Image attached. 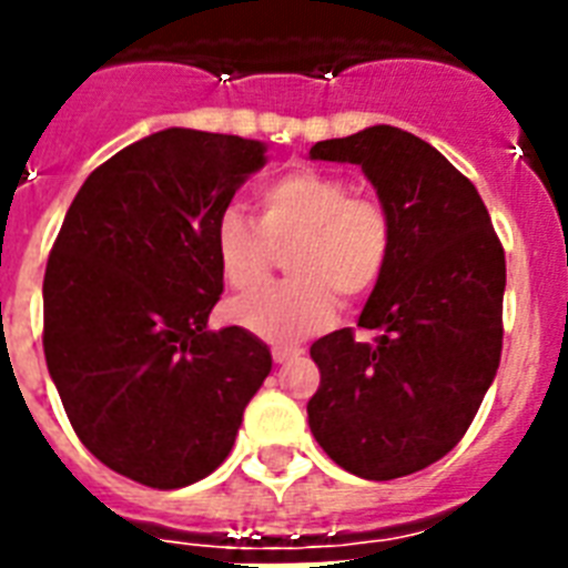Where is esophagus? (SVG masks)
<instances>
[{
	"instance_id": "esophagus-1",
	"label": "esophagus",
	"mask_w": 568,
	"mask_h": 568,
	"mask_svg": "<svg viewBox=\"0 0 568 568\" xmlns=\"http://www.w3.org/2000/svg\"><path fill=\"white\" fill-rule=\"evenodd\" d=\"M303 351L297 345H276L271 347V356H274V363L276 365H285V363H292V359H297Z\"/></svg>"
}]
</instances>
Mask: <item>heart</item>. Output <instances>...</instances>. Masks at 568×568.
I'll return each mask as SVG.
<instances>
[{
    "mask_svg": "<svg viewBox=\"0 0 568 568\" xmlns=\"http://www.w3.org/2000/svg\"><path fill=\"white\" fill-rule=\"evenodd\" d=\"M258 223L226 209L214 250L235 292H256L285 253L292 280L230 303V318L262 338H297L336 315V294L356 303L377 288L392 250L386 205L354 194L351 182L321 168H294L256 191Z\"/></svg>",
    "mask_w": 568,
    "mask_h": 568,
    "instance_id": "b5f03b06",
    "label": "heart"
}]
</instances>
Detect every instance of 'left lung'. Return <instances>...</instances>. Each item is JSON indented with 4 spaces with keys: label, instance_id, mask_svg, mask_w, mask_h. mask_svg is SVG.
<instances>
[{
    "label": "left lung",
    "instance_id": "obj_1",
    "mask_svg": "<svg viewBox=\"0 0 568 568\" xmlns=\"http://www.w3.org/2000/svg\"><path fill=\"white\" fill-rule=\"evenodd\" d=\"M359 164L392 221V250L359 327L310 347L321 372L310 430L333 463L395 480L442 459L475 422L501 363L504 247L477 189L422 138L372 126L318 141Z\"/></svg>",
    "mask_w": 568,
    "mask_h": 568
}]
</instances>
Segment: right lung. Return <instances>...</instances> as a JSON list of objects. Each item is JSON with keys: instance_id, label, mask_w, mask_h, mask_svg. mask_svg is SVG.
<instances>
[{"instance_id": "obj_1", "label": "right lung", "mask_w": 568, "mask_h": 568, "mask_svg": "<svg viewBox=\"0 0 568 568\" xmlns=\"http://www.w3.org/2000/svg\"><path fill=\"white\" fill-rule=\"evenodd\" d=\"M265 144L196 129L141 138L84 180L43 276V354L82 445L111 471L180 489L221 466L271 351L209 329L214 226Z\"/></svg>"}]
</instances>
